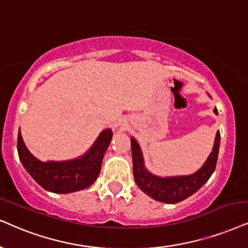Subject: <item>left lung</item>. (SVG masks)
<instances>
[{"instance_id":"8db88e82","label":"left lung","mask_w":248,"mask_h":248,"mask_svg":"<svg viewBox=\"0 0 248 248\" xmlns=\"http://www.w3.org/2000/svg\"><path fill=\"white\" fill-rule=\"evenodd\" d=\"M217 114V109L214 108ZM220 149V131L216 133L214 146L202 167L196 173L186 176L160 177L150 173L144 166L142 150L137 140L131 137L133 173L136 184L140 190L155 200L165 203H176L197 192L214 173Z\"/></svg>"}]
</instances>
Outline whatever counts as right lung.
Masks as SVG:
<instances>
[{
  "mask_svg": "<svg viewBox=\"0 0 248 248\" xmlns=\"http://www.w3.org/2000/svg\"><path fill=\"white\" fill-rule=\"evenodd\" d=\"M112 136L111 129L103 130L86 155L66 161H40L28 151L20 129L17 149L27 173L43 189L54 193H71L86 189L97 180Z\"/></svg>",
  "mask_w": 248,
  "mask_h": 248,
  "instance_id": "add662e5",
  "label": "right lung"
}]
</instances>
